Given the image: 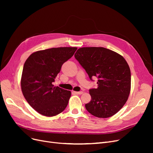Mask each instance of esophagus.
<instances>
[{
	"instance_id": "1",
	"label": "esophagus",
	"mask_w": 153,
	"mask_h": 153,
	"mask_svg": "<svg viewBox=\"0 0 153 153\" xmlns=\"http://www.w3.org/2000/svg\"><path fill=\"white\" fill-rule=\"evenodd\" d=\"M75 93L76 94H82L83 92L82 91H78V92H75Z\"/></svg>"
}]
</instances>
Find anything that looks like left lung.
<instances>
[{
    "instance_id": "1",
    "label": "left lung",
    "mask_w": 153,
    "mask_h": 153,
    "mask_svg": "<svg viewBox=\"0 0 153 153\" xmlns=\"http://www.w3.org/2000/svg\"><path fill=\"white\" fill-rule=\"evenodd\" d=\"M75 59L89 75L98 78V87L89 89L91 100L86 110L95 117L112 116L126 103L131 89V72L126 60L103 47L78 49Z\"/></svg>"
}]
</instances>
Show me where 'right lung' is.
I'll use <instances>...</instances> for the list:
<instances>
[{
  "instance_id": "right-lung-1",
  "label": "right lung",
  "mask_w": 153,
  "mask_h": 153,
  "mask_svg": "<svg viewBox=\"0 0 153 153\" xmlns=\"http://www.w3.org/2000/svg\"><path fill=\"white\" fill-rule=\"evenodd\" d=\"M76 47H59L32 53L23 68L22 91L28 103L40 114L56 115L66 108L71 91L54 87L53 82L62 64L75 53Z\"/></svg>"
}]
</instances>
